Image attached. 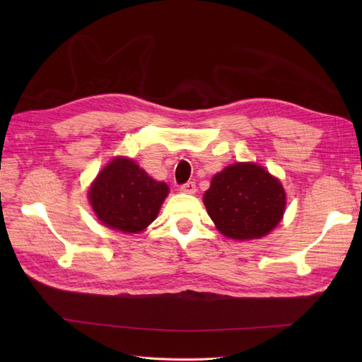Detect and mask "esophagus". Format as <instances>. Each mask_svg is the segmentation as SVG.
<instances>
[{"mask_svg":"<svg viewBox=\"0 0 362 362\" xmlns=\"http://www.w3.org/2000/svg\"><path fill=\"white\" fill-rule=\"evenodd\" d=\"M182 193H188V194H194L196 193V183L194 182H187L180 185Z\"/></svg>","mask_w":362,"mask_h":362,"instance_id":"obj_1","label":"esophagus"}]
</instances>
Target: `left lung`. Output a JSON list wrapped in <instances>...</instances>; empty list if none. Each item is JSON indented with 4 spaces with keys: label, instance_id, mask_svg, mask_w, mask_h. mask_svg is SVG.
Segmentation results:
<instances>
[{
    "label": "left lung",
    "instance_id": "1",
    "mask_svg": "<svg viewBox=\"0 0 362 362\" xmlns=\"http://www.w3.org/2000/svg\"><path fill=\"white\" fill-rule=\"evenodd\" d=\"M204 204L218 230L232 240H253L279 224L286 194L264 168L236 163L211 179Z\"/></svg>",
    "mask_w": 362,
    "mask_h": 362
}]
</instances>
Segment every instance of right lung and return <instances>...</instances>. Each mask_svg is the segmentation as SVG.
<instances>
[{
	"mask_svg": "<svg viewBox=\"0 0 362 362\" xmlns=\"http://www.w3.org/2000/svg\"><path fill=\"white\" fill-rule=\"evenodd\" d=\"M168 185L153 180L134 160L115 158L88 191L90 204L104 226L138 233L157 218Z\"/></svg>",
	"mask_w": 362,
	"mask_h": 362,
	"instance_id": "right-lung-1",
	"label": "right lung"
}]
</instances>
